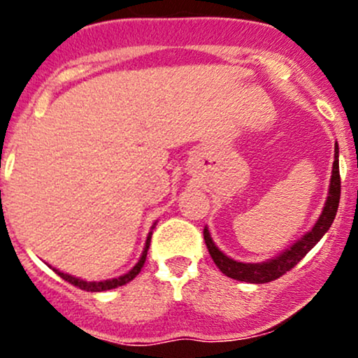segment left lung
<instances>
[{
	"mask_svg": "<svg viewBox=\"0 0 358 358\" xmlns=\"http://www.w3.org/2000/svg\"><path fill=\"white\" fill-rule=\"evenodd\" d=\"M340 202V166H338V145L335 143V162L331 166V178H330V188H328L327 202L323 205V210L320 213L316 224L308 231L301 239H298L293 245H289L276 257L268 259L264 262H239L236 259L225 256L222 250L217 248L215 242L212 241L208 227L203 229V239L207 244L208 252L225 276L237 279V281L254 282V285H262V282H269L278 279L287 271L293 269L294 266L301 261L303 257L310 252L311 249L318 244L320 239L328 232V229L334 224V219L338 210Z\"/></svg>",
	"mask_w": 358,
	"mask_h": 358,
	"instance_id": "obj_1",
	"label": "left lung"
}]
</instances>
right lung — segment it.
<instances>
[{
	"label": "right lung",
	"instance_id": "1",
	"mask_svg": "<svg viewBox=\"0 0 358 358\" xmlns=\"http://www.w3.org/2000/svg\"><path fill=\"white\" fill-rule=\"evenodd\" d=\"M155 225H156V222L153 224V227H151V232L148 234L146 242H145V249H143L139 261L133 266V268L127 271L126 274H122V276L113 278V279H104V281H84V279H80V278L71 276V274H67V273H62V271H59V269H53V271H55V273L59 274L62 279H65V281H67V282H71V285L80 287V289L92 291V293H99V291L114 289V287H119V286L126 285V282L133 281V279L139 274V271H141L143 266H145V261H146V256H148V249H150V244H151V234H153Z\"/></svg>",
	"mask_w": 358,
	"mask_h": 358
}]
</instances>
